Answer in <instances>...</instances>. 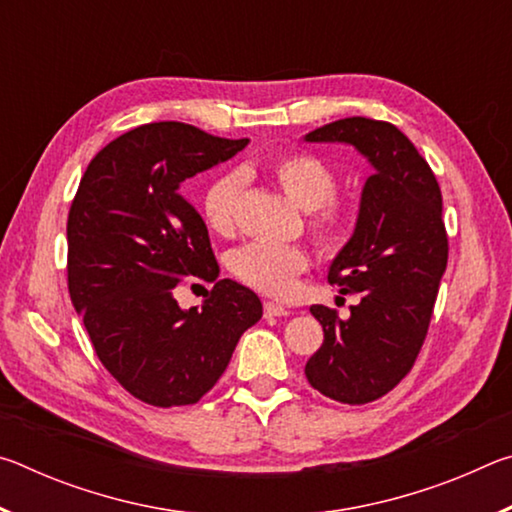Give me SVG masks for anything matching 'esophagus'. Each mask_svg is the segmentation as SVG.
<instances>
[{
    "instance_id": "obj_1",
    "label": "esophagus",
    "mask_w": 512,
    "mask_h": 512,
    "mask_svg": "<svg viewBox=\"0 0 512 512\" xmlns=\"http://www.w3.org/2000/svg\"><path fill=\"white\" fill-rule=\"evenodd\" d=\"M264 314L266 316H289L291 311H289V307H284V305H280V302H264Z\"/></svg>"
}]
</instances>
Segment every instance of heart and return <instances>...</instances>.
Returning <instances> with one entry per match:
<instances>
[{
	"instance_id": "heart-1",
	"label": "heart",
	"mask_w": 512,
	"mask_h": 512,
	"mask_svg": "<svg viewBox=\"0 0 512 512\" xmlns=\"http://www.w3.org/2000/svg\"><path fill=\"white\" fill-rule=\"evenodd\" d=\"M268 176L287 194L293 205L309 212V232L318 246L334 248L348 228V205L336 198L339 178L325 160L311 153H284L266 164ZM248 173V171H246ZM244 178L225 173L207 187L203 196V219L216 235L235 230V216ZM309 257L300 246L246 244L230 257V271L239 282L268 296H287L296 287L298 275L307 271Z\"/></svg>"
}]
</instances>
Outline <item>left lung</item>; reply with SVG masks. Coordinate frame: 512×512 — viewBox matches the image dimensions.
Here are the masks:
<instances>
[{
	"label": "left lung",
	"instance_id": "left-lung-1",
	"mask_svg": "<svg viewBox=\"0 0 512 512\" xmlns=\"http://www.w3.org/2000/svg\"><path fill=\"white\" fill-rule=\"evenodd\" d=\"M305 142L350 144L372 167L352 237L327 273L361 302L345 320L323 305L309 309L325 341L305 366L325 397L366 404L400 384L427 336L449 250L443 196L427 160L388 121L339 119Z\"/></svg>",
	"mask_w": 512,
	"mask_h": 512
}]
</instances>
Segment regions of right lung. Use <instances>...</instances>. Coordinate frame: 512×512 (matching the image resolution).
Instances as JSON below:
<instances>
[{
  "label": "right lung",
  "instance_id": "right-lung-1",
  "mask_svg": "<svg viewBox=\"0 0 512 512\" xmlns=\"http://www.w3.org/2000/svg\"><path fill=\"white\" fill-rule=\"evenodd\" d=\"M248 140L180 121L119 135L85 169L67 216V287L99 361L137 400L196 404L262 318L257 293L219 280L205 221L183 183ZM214 281L201 308L180 310L183 276Z\"/></svg>",
  "mask_w": 512,
  "mask_h": 512
}]
</instances>
